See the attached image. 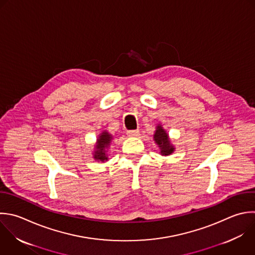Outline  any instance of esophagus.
<instances>
[{
    "instance_id": "obj_1",
    "label": "esophagus",
    "mask_w": 255,
    "mask_h": 255,
    "mask_svg": "<svg viewBox=\"0 0 255 255\" xmlns=\"http://www.w3.org/2000/svg\"><path fill=\"white\" fill-rule=\"evenodd\" d=\"M138 134H139V130L138 129H136V130H128V135L130 136V137H136V136H138Z\"/></svg>"
}]
</instances>
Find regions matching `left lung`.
Returning a JSON list of instances; mask_svg holds the SVG:
<instances>
[{"label":"left lung","mask_w":255,"mask_h":255,"mask_svg":"<svg viewBox=\"0 0 255 255\" xmlns=\"http://www.w3.org/2000/svg\"><path fill=\"white\" fill-rule=\"evenodd\" d=\"M153 140L156 143V145L158 146L160 155L166 156V155H170L174 152L175 147L171 143L168 133L166 132V130L163 128V127L160 124H158L155 128V130L153 133Z\"/></svg>","instance_id":"8db88e82"}]
</instances>
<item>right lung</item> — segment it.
<instances>
[{
  "label": "right lung",
  "mask_w": 255,
  "mask_h": 255,
  "mask_svg": "<svg viewBox=\"0 0 255 255\" xmlns=\"http://www.w3.org/2000/svg\"><path fill=\"white\" fill-rule=\"evenodd\" d=\"M113 141V135L107 130H103L95 143V148L93 150V158L99 162H106L109 160L108 150L111 147Z\"/></svg>",
  "instance_id": "obj_1"
}]
</instances>
